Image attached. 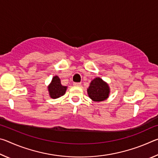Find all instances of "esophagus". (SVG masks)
<instances>
[{
	"instance_id": "1",
	"label": "esophagus",
	"mask_w": 158,
	"mask_h": 158,
	"mask_svg": "<svg viewBox=\"0 0 158 158\" xmlns=\"http://www.w3.org/2000/svg\"><path fill=\"white\" fill-rule=\"evenodd\" d=\"M74 85H75V86H80V85H81V83H79V82H74Z\"/></svg>"
}]
</instances>
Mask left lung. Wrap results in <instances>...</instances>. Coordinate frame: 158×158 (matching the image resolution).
Listing matches in <instances>:
<instances>
[{
    "mask_svg": "<svg viewBox=\"0 0 158 158\" xmlns=\"http://www.w3.org/2000/svg\"><path fill=\"white\" fill-rule=\"evenodd\" d=\"M89 97L93 101L100 102L106 100L109 93V88L100 78H95L90 83L87 90Z\"/></svg>",
    "mask_w": 158,
    "mask_h": 158,
    "instance_id": "left-lung-1",
    "label": "left lung"
}]
</instances>
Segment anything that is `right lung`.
I'll return each instance as SVG.
<instances>
[{
  "label": "right lung",
  "instance_id": "right-lung-1",
  "mask_svg": "<svg viewBox=\"0 0 158 158\" xmlns=\"http://www.w3.org/2000/svg\"><path fill=\"white\" fill-rule=\"evenodd\" d=\"M51 98L56 99L63 96L65 93L67 87L63 86L60 84L59 77L55 76L53 77L52 83L48 87Z\"/></svg>",
  "mask_w": 158,
  "mask_h": 158
}]
</instances>
